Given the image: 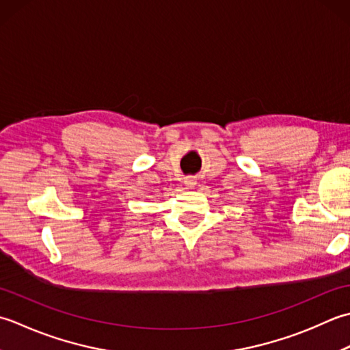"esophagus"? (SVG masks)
<instances>
[{
	"label": "esophagus",
	"mask_w": 350,
	"mask_h": 350,
	"mask_svg": "<svg viewBox=\"0 0 350 350\" xmlns=\"http://www.w3.org/2000/svg\"><path fill=\"white\" fill-rule=\"evenodd\" d=\"M184 184H185V187L193 189L195 185H196V180H195V178H185V180H184Z\"/></svg>",
	"instance_id": "obj_1"
}]
</instances>
